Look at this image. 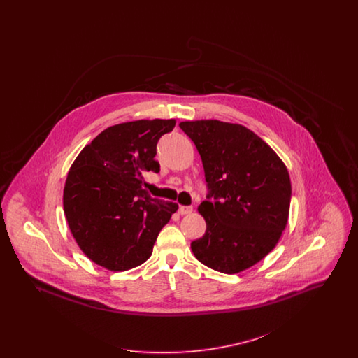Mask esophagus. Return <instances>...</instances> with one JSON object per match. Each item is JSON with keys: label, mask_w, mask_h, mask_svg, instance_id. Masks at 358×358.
Here are the masks:
<instances>
[{"label": "esophagus", "mask_w": 358, "mask_h": 358, "mask_svg": "<svg viewBox=\"0 0 358 358\" xmlns=\"http://www.w3.org/2000/svg\"><path fill=\"white\" fill-rule=\"evenodd\" d=\"M193 212V206H187V205H180L178 206V215H190Z\"/></svg>", "instance_id": "esophagus-1"}]
</instances>
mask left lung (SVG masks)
I'll return each instance as SVG.
<instances>
[{
  "mask_svg": "<svg viewBox=\"0 0 358 358\" xmlns=\"http://www.w3.org/2000/svg\"><path fill=\"white\" fill-rule=\"evenodd\" d=\"M180 127L201 157L209 190L199 205L206 229L192 241V251L212 270L244 271L273 251L287 225V168L260 136L238 123L190 120Z\"/></svg>",
  "mask_w": 358,
  "mask_h": 358,
  "instance_id": "left-lung-1",
  "label": "left lung"
}]
</instances>
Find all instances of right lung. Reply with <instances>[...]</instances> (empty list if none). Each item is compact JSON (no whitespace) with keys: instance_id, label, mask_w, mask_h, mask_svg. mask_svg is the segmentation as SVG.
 Returning a JSON list of instances; mask_svg holds the SVG:
<instances>
[{"instance_id":"right-lung-1","label":"right lung","mask_w":358,"mask_h":358,"mask_svg":"<svg viewBox=\"0 0 358 358\" xmlns=\"http://www.w3.org/2000/svg\"><path fill=\"white\" fill-rule=\"evenodd\" d=\"M174 126V120H142L107 127L73 161L64 215L79 248L98 266L115 273L145 263L178 209L142 187L143 171H159L158 139Z\"/></svg>"}]
</instances>
